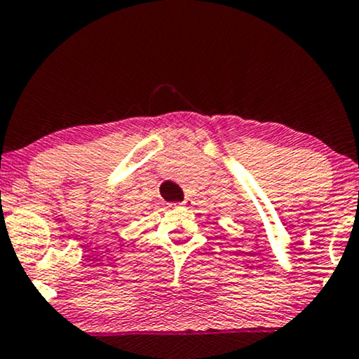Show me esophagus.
I'll list each match as a JSON object with an SVG mask.
<instances>
[{"label":"esophagus","instance_id":"34e87169","mask_svg":"<svg viewBox=\"0 0 359 359\" xmlns=\"http://www.w3.org/2000/svg\"><path fill=\"white\" fill-rule=\"evenodd\" d=\"M194 204V201H192V198L191 197H185L184 198V201L182 202H180V205H185V207H191Z\"/></svg>","mask_w":359,"mask_h":359}]
</instances>
